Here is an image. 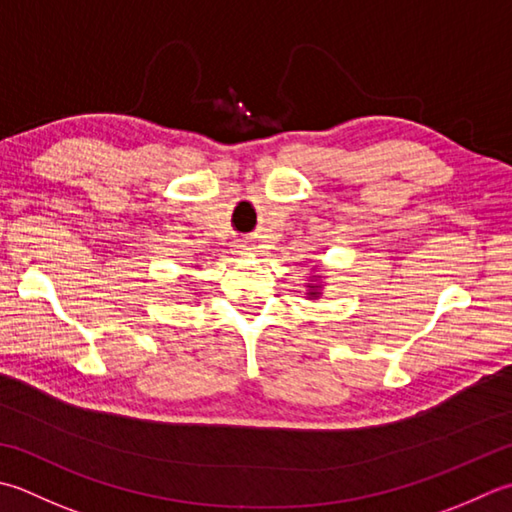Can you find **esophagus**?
Masks as SVG:
<instances>
[{"instance_id": "1", "label": "esophagus", "mask_w": 512, "mask_h": 512, "mask_svg": "<svg viewBox=\"0 0 512 512\" xmlns=\"http://www.w3.org/2000/svg\"><path fill=\"white\" fill-rule=\"evenodd\" d=\"M255 250V246L248 242V239H242V242H239L237 246H235V253L237 255H250Z\"/></svg>"}]
</instances>
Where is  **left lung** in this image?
I'll list each match as a JSON object with an SVG mask.
<instances>
[{"label":"left lung","mask_w":512,"mask_h":512,"mask_svg":"<svg viewBox=\"0 0 512 512\" xmlns=\"http://www.w3.org/2000/svg\"><path fill=\"white\" fill-rule=\"evenodd\" d=\"M310 290H313V293H310V295H317V293H315V290H317V286H310Z\"/></svg>","instance_id":"1"}]
</instances>
